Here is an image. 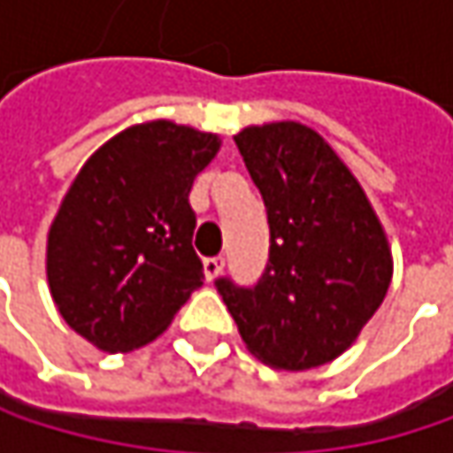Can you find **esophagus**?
Here are the masks:
<instances>
[{
    "label": "esophagus",
    "mask_w": 453,
    "mask_h": 453,
    "mask_svg": "<svg viewBox=\"0 0 453 453\" xmlns=\"http://www.w3.org/2000/svg\"><path fill=\"white\" fill-rule=\"evenodd\" d=\"M223 267H226V259L223 257H207L204 259V275H207V280H215L223 273Z\"/></svg>",
    "instance_id": "34e87169"
}]
</instances>
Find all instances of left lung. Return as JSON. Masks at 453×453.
Wrapping results in <instances>:
<instances>
[{
    "instance_id": "obj_1",
    "label": "left lung",
    "mask_w": 453,
    "mask_h": 453,
    "mask_svg": "<svg viewBox=\"0 0 453 453\" xmlns=\"http://www.w3.org/2000/svg\"><path fill=\"white\" fill-rule=\"evenodd\" d=\"M235 146L262 194L270 257L254 286H215L251 354L278 370H310L343 354L378 312L391 251L362 186L299 123L243 128Z\"/></svg>"
}]
</instances>
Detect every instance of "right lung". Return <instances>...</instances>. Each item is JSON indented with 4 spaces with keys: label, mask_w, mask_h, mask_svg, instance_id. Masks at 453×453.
I'll return each mask as SVG.
<instances>
[{
    "label": "right lung",
    "mask_w": 453,
    "mask_h": 453,
    "mask_svg": "<svg viewBox=\"0 0 453 453\" xmlns=\"http://www.w3.org/2000/svg\"><path fill=\"white\" fill-rule=\"evenodd\" d=\"M218 149L215 134L154 120L110 138L73 180L46 278L65 322L102 351L154 341L202 286L188 194Z\"/></svg>",
    "instance_id": "1"
}]
</instances>
